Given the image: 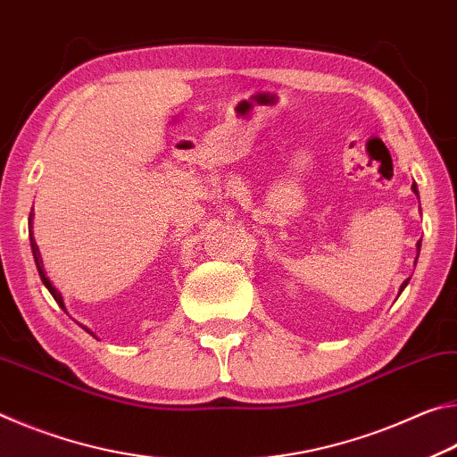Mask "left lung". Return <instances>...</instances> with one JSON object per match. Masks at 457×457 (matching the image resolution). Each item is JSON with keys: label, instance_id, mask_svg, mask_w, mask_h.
Listing matches in <instances>:
<instances>
[{"label": "left lung", "instance_id": "left-lung-1", "mask_svg": "<svg viewBox=\"0 0 457 457\" xmlns=\"http://www.w3.org/2000/svg\"><path fill=\"white\" fill-rule=\"evenodd\" d=\"M413 192L417 194V186H415V184H413ZM407 283H409V281H405V283H403V286H401V291H403V289H405V286H407Z\"/></svg>", "mask_w": 457, "mask_h": 457}]
</instances>
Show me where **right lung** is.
<instances>
[{
  "label": "right lung",
  "mask_w": 457,
  "mask_h": 457,
  "mask_svg": "<svg viewBox=\"0 0 457 457\" xmlns=\"http://www.w3.org/2000/svg\"><path fill=\"white\" fill-rule=\"evenodd\" d=\"M29 243H32V253H34V259H36V267H38V273H40V279H42V283H44V286H46L48 287V291H50V294H52V297H54L56 299V303L60 305V308H62L64 310V302H62V295H60L58 294V291L54 289V287H52V283H50V279L46 278V273H44V269H42V257H40V249H38V245H36V241H34V237L32 238H29ZM85 330H87V328H85ZM88 332V330H87ZM93 334V332H91Z\"/></svg>",
  "instance_id": "obj_1"
}]
</instances>
